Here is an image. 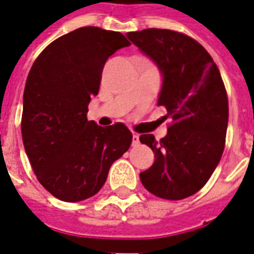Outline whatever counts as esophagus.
<instances>
[{
    "instance_id": "34e87169",
    "label": "esophagus",
    "mask_w": 254,
    "mask_h": 254,
    "mask_svg": "<svg viewBox=\"0 0 254 254\" xmlns=\"http://www.w3.org/2000/svg\"><path fill=\"white\" fill-rule=\"evenodd\" d=\"M138 141H140V138H138V134H136V133H133V136H132V145H137Z\"/></svg>"
}]
</instances>
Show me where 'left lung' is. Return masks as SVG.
<instances>
[{
	"instance_id": "1",
	"label": "left lung",
	"mask_w": 254,
	"mask_h": 254,
	"mask_svg": "<svg viewBox=\"0 0 254 254\" xmlns=\"http://www.w3.org/2000/svg\"><path fill=\"white\" fill-rule=\"evenodd\" d=\"M127 39L154 61L163 76L158 105L171 125L166 137L141 134L155 162L140 173L144 188L166 200H182L201 189L222 158L229 122V100L216 64L190 36L147 28Z\"/></svg>"
}]
</instances>
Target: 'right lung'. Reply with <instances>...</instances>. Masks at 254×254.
<instances>
[{
	"label": "right lung",
	"instance_id": "obj_1",
	"mask_svg": "<svg viewBox=\"0 0 254 254\" xmlns=\"http://www.w3.org/2000/svg\"><path fill=\"white\" fill-rule=\"evenodd\" d=\"M129 45L121 32L81 27L52 42L28 73L21 117L25 154L42 187L63 201L96 194L130 147L132 133L122 122L102 127L87 120L106 61Z\"/></svg>",
	"mask_w": 254,
	"mask_h": 254
}]
</instances>
